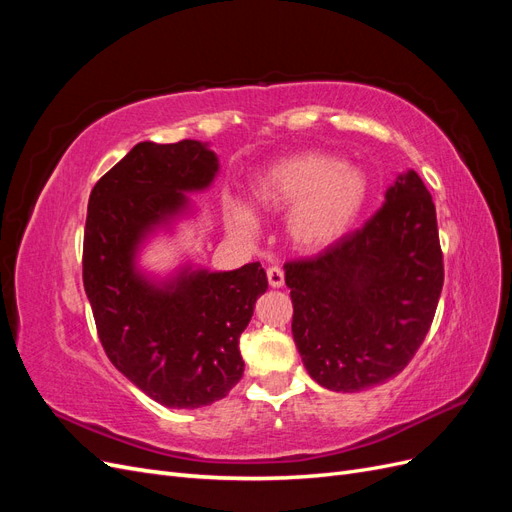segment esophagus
Masks as SVG:
<instances>
[{
  "label": "esophagus",
  "mask_w": 512,
  "mask_h": 512,
  "mask_svg": "<svg viewBox=\"0 0 512 512\" xmlns=\"http://www.w3.org/2000/svg\"><path fill=\"white\" fill-rule=\"evenodd\" d=\"M267 280H269L271 288H282L284 286V271L280 267H269Z\"/></svg>",
  "instance_id": "1"
}]
</instances>
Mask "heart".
I'll list each match as a JSON object with an SVG mask.
<instances>
[{"label":"heart","mask_w":512,"mask_h":512,"mask_svg":"<svg viewBox=\"0 0 512 512\" xmlns=\"http://www.w3.org/2000/svg\"><path fill=\"white\" fill-rule=\"evenodd\" d=\"M365 170L329 151H299L273 162L252 181V205L282 215L292 250L320 254L337 245L359 222L369 200ZM230 228L243 239L258 235V220L245 205L230 211Z\"/></svg>","instance_id":"obj_1"}]
</instances>
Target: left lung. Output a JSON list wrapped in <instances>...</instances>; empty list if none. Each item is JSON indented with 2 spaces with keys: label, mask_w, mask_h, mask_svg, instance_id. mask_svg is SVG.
<instances>
[{
  "label": "left lung",
  "mask_w": 512,
  "mask_h": 512,
  "mask_svg": "<svg viewBox=\"0 0 512 512\" xmlns=\"http://www.w3.org/2000/svg\"><path fill=\"white\" fill-rule=\"evenodd\" d=\"M284 271L309 376L337 393L395 378L423 344L444 284L436 205L423 179L401 173L361 230Z\"/></svg>",
  "instance_id": "8db88e82"
}]
</instances>
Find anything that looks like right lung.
I'll use <instances>...</instances> for the list:
<instances>
[{"mask_svg":"<svg viewBox=\"0 0 512 512\" xmlns=\"http://www.w3.org/2000/svg\"><path fill=\"white\" fill-rule=\"evenodd\" d=\"M209 143H138L94 185L87 205L83 284L104 352L153 401L194 410L224 399L243 376L239 337L267 292L260 262L209 271L183 262L168 275L141 267L158 232L196 213L188 194L211 188Z\"/></svg>","mask_w":512,"mask_h":512,"instance_id":"1","label":"right lung"}]
</instances>
